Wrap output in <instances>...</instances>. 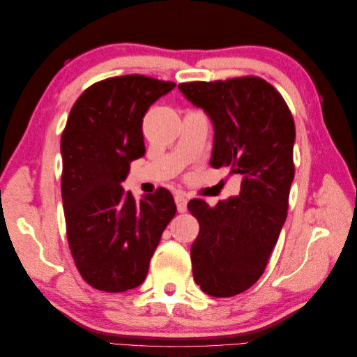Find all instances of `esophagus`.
<instances>
[{
	"instance_id": "obj_1",
	"label": "esophagus",
	"mask_w": 357,
	"mask_h": 357,
	"mask_svg": "<svg viewBox=\"0 0 357 357\" xmlns=\"http://www.w3.org/2000/svg\"><path fill=\"white\" fill-rule=\"evenodd\" d=\"M174 201H176L178 213H185L188 210V197L185 195V193H181V192L177 193V195L174 197Z\"/></svg>"
}]
</instances>
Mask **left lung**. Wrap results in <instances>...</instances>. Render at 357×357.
Masks as SVG:
<instances>
[{
	"label": "left lung",
	"instance_id": "obj_1",
	"mask_svg": "<svg viewBox=\"0 0 357 357\" xmlns=\"http://www.w3.org/2000/svg\"><path fill=\"white\" fill-rule=\"evenodd\" d=\"M180 92L210 117L213 168L231 167L241 189L215 207L192 199L199 222L190 247L193 280L215 298L238 295L265 271L286 222L295 176V123L287 104L259 77L178 84Z\"/></svg>",
	"mask_w": 357,
	"mask_h": 357
}]
</instances>
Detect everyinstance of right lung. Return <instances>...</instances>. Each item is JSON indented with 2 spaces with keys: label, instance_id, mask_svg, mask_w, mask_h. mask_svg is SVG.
Masks as SVG:
<instances>
[{
  "label": "right lung",
  "instance_id": "add662e5",
  "mask_svg": "<svg viewBox=\"0 0 357 357\" xmlns=\"http://www.w3.org/2000/svg\"><path fill=\"white\" fill-rule=\"evenodd\" d=\"M176 83L128 74L92 84L74 102L61 137L62 204L75 266L92 287L117 294L144 282L176 215L160 188L135 199L122 188L144 156L143 117Z\"/></svg>",
  "mask_w": 357,
  "mask_h": 357
}]
</instances>
